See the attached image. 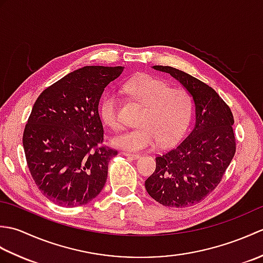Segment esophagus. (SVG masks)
Wrapping results in <instances>:
<instances>
[{
    "label": "esophagus",
    "instance_id": "esophagus-1",
    "mask_svg": "<svg viewBox=\"0 0 263 263\" xmlns=\"http://www.w3.org/2000/svg\"><path fill=\"white\" fill-rule=\"evenodd\" d=\"M123 155L126 156L128 158H132V159H139L141 157L140 154H135V153H128V152H123Z\"/></svg>",
    "mask_w": 263,
    "mask_h": 263
}]
</instances>
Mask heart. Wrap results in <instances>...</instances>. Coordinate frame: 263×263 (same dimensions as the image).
<instances>
[{"instance_id":"obj_1","label":"heart","mask_w":263,"mask_h":263,"mask_svg":"<svg viewBox=\"0 0 263 263\" xmlns=\"http://www.w3.org/2000/svg\"><path fill=\"white\" fill-rule=\"evenodd\" d=\"M125 90L143 105L138 126L111 138L115 147L144 150L157 146H171L186 132L193 115V98L186 89L171 88L166 81L149 74L138 76L125 83ZM100 119L113 128L120 126L119 98L114 91H106L99 102Z\"/></svg>"}]
</instances>
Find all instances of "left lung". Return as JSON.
<instances>
[{"label": "left lung", "mask_w": 263, "mask_h": 263, "mask_svg": "<svg viewBox=\"0 0 263 263\" xmlns=\"http://www.w3.org/2000/svg\"><path fill=\"white\" fill-rule=\"evenodd\" d=\"M170 73L191 93L195 105L192 131L175 148L156 157V170L144 186L166 206H190L202 201L220 183L236 152L234 117L214 89L172 66L154 65Z\"/></svg>", "instance_id": "left-lung-1"}]
</instances>
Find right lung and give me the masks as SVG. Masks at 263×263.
Here are the masks:
<instances>
[{"mask_svg": "<svg viewBox=\"0 0 263 263\" xmlns=\"http://www.w3.org/2000/svg\"><path fill=\"white\" fill-rule=\"evenodd\" d=\"M123 70L83 66L46 88L33 104L22 144L37 187L55 204H87L103 190L117 150L103 146L98 104Z\"/></svg>", "mask_w": 263, "mask_h": 263, "instance_id": "right-lung-1", "label": "right lung"}]
</instances>
